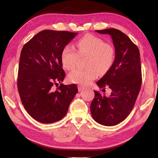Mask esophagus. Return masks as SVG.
<instances>
[{
    "label": "esophagus",
    "mask_w": 158,
    "mask_h": 158,
    "mask_svg": "<svg viewBox=\"0 0 158 158\" xmlns=\"http://www.w3.org/2000/svg\"><path fill=\"white\" fill-rule=\"evenodd\" d=\"M84 89H85V88H84L83 87L81 86V85H78V90H79V91H83V90H84Z\"/></svg>",
    "instance_id": "1"
}]
</instances>
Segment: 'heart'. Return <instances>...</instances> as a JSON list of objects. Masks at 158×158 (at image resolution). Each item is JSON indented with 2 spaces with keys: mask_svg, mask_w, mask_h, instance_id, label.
<instances>
[{
  "mask_svg": "<svg viewBox=\"0 0 158 158\" xmlns=\"http://www.w3.org/2000/svg\"><path fill=\"white\" fill-rule=\"evenodd\" d=\"M76 49L71 45L65 46L61 53V61L64 68L72 70L79 57L86 56L87 69H77L68 75L71 83L87 85L97 77L98 73H104L113 64L115 50L112 44L105 43L102 39L92 34L84 35L76 43Z\"/></svg>",
  "mask_w": 158,
  "mask_h": 158,
  "instance_id": "obj_1",
  "label": "heart"
}]
</instances>
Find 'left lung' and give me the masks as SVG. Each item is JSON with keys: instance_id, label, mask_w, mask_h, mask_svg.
I'll list each match as a JSON object with an SVG mask.
<instances>
[{"instance_id": "left-lung-1", "label": "left lung", "mask_w": 158, "mask_h": 158, "mask_svg": "<svg viewBox=\"0 0 158 158\" xmlns=\"http://www.w3.org/2000/svg\"><path fill=\"white\" fill-rule=\"evenodd\" d=\"M99 34H109L115 48L113 64L97 82L100 88L109 87L110 96L94 91L91 104V113L97 123L107 127L123 122L131 112L140 91L142 68L139 51L127 35L121 31L109 28L96 30Z\"/></svg>"}]
</instances>
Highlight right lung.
Wrapping results in <instances>:
<instances>
[{"instance_id": "obj_1", "label": "right lung", "mask_w": 158, "mask_h": 158, "mask_svg": "<svg viewBox=\"0 0 158 158\" xmlns=\"http://www.w3.org/2000/svg\"><path fill=\"white\" fill-rule=\"evenodd\" d=\"M78 33L44 30L25 44L20 53L17 86L22 105L34 119L44 124L56 123L66 115L78 92L75 84L64 81L61 53Z\"/></svg>"}]
</instances>
